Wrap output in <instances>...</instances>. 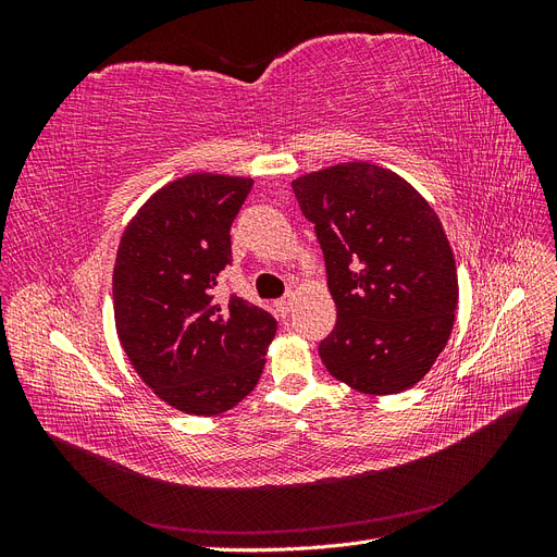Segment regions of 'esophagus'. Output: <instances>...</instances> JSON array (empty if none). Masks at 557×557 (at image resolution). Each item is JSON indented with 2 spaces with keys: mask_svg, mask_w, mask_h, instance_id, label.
I'll list each match as a JSON object with an SVG mask.
<instances>
[{
  "mask_svg": "<svg viewBox=\"0 0 557 557\" xmlns=\"http://www.w3.org/2000/svg\"><path fill=\"white\" fill-rule=\"evenodd\" d=\"M276 309H278V313H290V309H293V295H285V297H281V299H276Z\"/></svg>",
  "mask_w": 557,
  "mask_h": 557,
  "instance_id": "34e87169",
  "label": "esophagus"
}]
</instances>
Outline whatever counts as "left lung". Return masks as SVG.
I'll return each mask as SVG.
<instances>
[{"mask_svg":"<svg viewBox=\"0 0 557 557\" xmlns=\"http://www.w3.org/2000/svg\"><path fill=\"white\" fill-rule=\"evenodd\" d=\"M315 225L336 325L318 352L362 395L416 385L446 348L458 309V269L440 215L409 181L352 160L293 181Z\"/></svg>","mask_w":557,"mask_h":557,"instance_id":"left-lung-1","label":"left lung"}]
</instances>
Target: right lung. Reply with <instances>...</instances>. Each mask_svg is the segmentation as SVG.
<instances>
[{"label":"right lung","mask_w":557,"mask_h":557,"mask_svg":"<svg viewBox=\"0 0 557 557\" xmlns=\"http://www.w3.org/2000/svg\"><path fill=\"white\" fill-rule=\"evenodd\" d=\"M252 178L195 172L129 218L113 264L115 332L139 379L172 409L225 413L258 385L276 320L242 297L213 305L230 227Z\"/></svg>","instance_id":"obj_1"}]
</instances>
